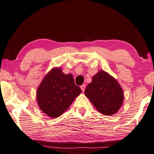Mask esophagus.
Instances as JSON below:
<instances>
[{
    "label": "esophagus",
    "instance_id": "esophagus-1",
    "mask_svg": "<svg viewBox=\"0 0 154 154\" xmlns=\"http://www.w3.org/2000/svg\"><path fill=\"white\" fill-rule=\"evenodd\" d=\"M85 87H86L85 85H82V86H80V88H81V90H82V92H84V91H85Z\"/></svg>",
    "mask_w": 154,
    "mask_h": 154
}]
</instances>
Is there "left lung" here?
I'll list each match as a JSON object with an SVG mask.
<instances>
[{
    "label": "left lung",
    "instance_id": "8db88e82",
    "mask_svg": "<svg viewBox=\"0 0 154 154\" xmlns=\"http://www.w3.org/2000/svg\"><path fill=\"white\" fill-rule=\"evenodd\" d=\"M85 94L97 110L105 116L116 114L125 99L122 88L116 79L103 70L93 75Z\"/></svg>",
    "mask_w": 154,
    "mask_h": 154
}]
</instances>
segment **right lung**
<instances>
[{
	"label": "right lung",
	"mask_w": 154,
	"mask_h": 154,
	"mask_svg": "<svg viewBox=\"0 0 154 154\" xmlns=\"http://www.w3.org/2000/svg\"><path fill=\"white\" fill-rule=\"evenodd\" d=\"M81 92L72 74H65L60 67H55L45 75L38 87L37 103L43 113L56 118L68 109Z\"/></svg>",
	"instance_id": "right-lung-1"
}]
</instances>
